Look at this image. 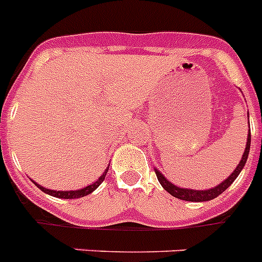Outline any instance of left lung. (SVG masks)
<instances>
[{
	"mask_svg": "<svg viewBox=\"0 0 262 262\" xmlns=\"http://www.w3.org/2000/svg\"><path fill=\"white\" fill-rule=\"evenodd\" d=\"M248 116H249V113H248ZM249 150H250V130H249V135H248V141H246L245 152H244V155H242V159L241 161H239V164L235 167L233 173H231L226 180H223L221 184L215 186L214 188H208V190H190V188H180V187L172 184L169 180L165 179V176L163 175L159 169H156V168H155V172H156L157 180L160 182L163 188H164L167 192L171 193L172 196L178 198V199H182V201H188V202L211 201V199H214V198L220 196L221 193H222L225 190H227L231 183L237 179V176L241 173L242 168L245 167L246 160H248V156H249Z\"/></svg>",
	"mask_w": 262,
	"mask_h": 262,
	"instance_id": "8db88e82",
	"label": "left lung"
}]
</instances>
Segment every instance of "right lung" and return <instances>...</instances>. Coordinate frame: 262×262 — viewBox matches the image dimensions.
<instances>
[{"label": "right lung", "mask_w": 262, "mask_h": 262, "mask_svg": "<svg viewBox=\"0 0 262 262\" xmlns=\"http://www.w3.org/2000/svg\"><path fill=\"white\" fill-rule=\"evenodd\" d=\"M107 171H109V168H106V171L103 172L101 175V178H98L97 182H94L93 184H90V186L84 187V188H80V190H76V191H55V190H48V188H44V187H41L40 184H37V183H35L36 186L39 187L40 190L42 191V192L48 193V195H51V196H55V198H61V199H76V198H83L86 196V195H89V193H91L93 191H95L98 188V187L101 186V183L105 180V176L106 173H107Z\"/></svg>", "instance_id": "right-lung-1"}]
</instances>
